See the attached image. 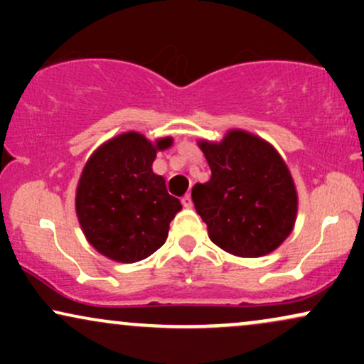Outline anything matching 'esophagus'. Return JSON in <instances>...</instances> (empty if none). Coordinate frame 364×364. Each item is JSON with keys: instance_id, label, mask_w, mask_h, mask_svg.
Returning <instances> with one entry per match:
<instances>
[{"instance_id": "1", "label": "esophagus", "mask_w": 364, "mask_h": 364, "mask_svg": "<svg viewBox=\"0 0 364 364\" xmlns=\"http://www.w3.org/2000/svg\"><path fill=\"white\" fill-rule=\"evenodd\" d=\"M181 203H183V207H185V208H190L191 205H193V202H191V196H190V195L183 196Z\"/></svg>"}]
</instances>
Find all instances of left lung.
<instances>
[{
	"mask_svg": "<svg viewBox=\"0 0 364 364\" xmlns=\"http://www.w3.org/2000/svg\"><path fill=\"white\" fill-rule=\"evenodd\" d=\"M212 178L191 190L208 236L224 252L257 258L291 235L298 195L291 173L272 145L232 129L220 144L200 141Z\"/></svg>",
	"mask_w": 364,
	"mask_h": 364,
	"instance_id": "obj_1",
	"label": "left lung"
}]
</instances>
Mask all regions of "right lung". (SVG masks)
I'll return each mask as SVG.
<instances>
[{
  "mask_svg": "<svg viewBox=\"0 0 364 364\" xmlns=\"http://www.w3.org/2000/svg\"><path fill=\"white\" fill-rule=\"evenodd\" d=\"M156 145L135 132L123 133L92 154L77 188V215L89 243L123 263L144 260L168 237L169 223L181 210L166 181L152 171Z\"/></svg>",
  "mask_w": 364,
  "mask_h": 364,
  "instance_id": "1",
  "label": "right lung"
}]
</instances>
